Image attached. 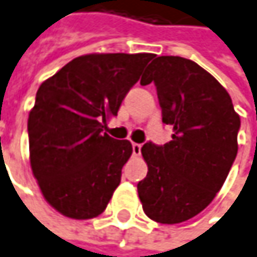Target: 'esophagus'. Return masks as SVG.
<instances>
[{
    "instance_id": "obj_1",
    "label": "esophagus",
    "mask_w": 257,
    "mask_h": 257,
    "mask_svg": "<svg viewBox=\"0 0 257 257\" xmlns=\"http://www.w3.org/2000/svg\"><path fill=\"white\" fill-rule=\"evenodd\" d=\"M132 153H134V156H140L141 154V144L132 143Z\"/></svg>"
}]
</instances>
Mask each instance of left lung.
Returning a JSON list of instances; mask_svg holds the SVG:
<instances>
[{"instance_id":"8db88e82","label":"left lung","mask_w":257,"mask_h":257,"mask_svg":"<svg viewBox=\"0 0 257 257\" xmlns=\"http://www.w3.org/2000/svg\"><path fill=\"white\" fill-rule=\"evenodd\" d=\"M152 82L162 120L174 134L163 146H143L149 172L137 188L150 219L179 223L206 209L222 188L238 150L240 116L226 89L193 60L156 57L141 85Z\"/></svg>"}]
</instances>
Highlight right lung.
Segmentation results:
<instances>
[{"mask_svg":"<svg viewBox=\"0 0 257 257\" xmlns=\"http://www.w3.org/2000/svg\"><path fill=\"white\" fill-rule=\"evenodd\" d=\"M154 54H86L41 83L29 113L32 174L61 215L91 219L105 210L132 154L104 132Z\"/></svg>","mask_w":257,"mask_h":257,"instance_id":"right-lung-1","label":"right lung"}]
</instances>
